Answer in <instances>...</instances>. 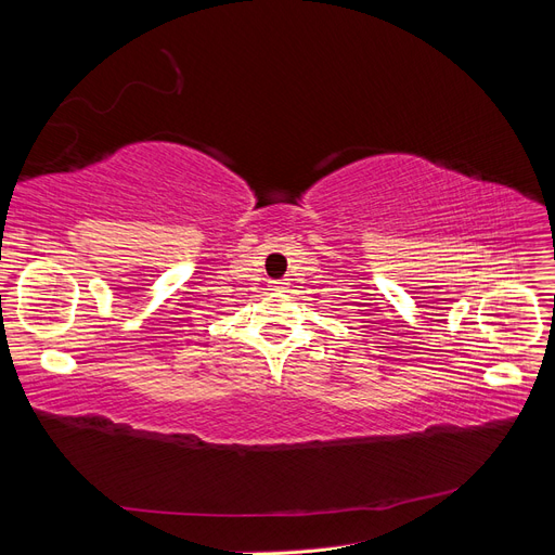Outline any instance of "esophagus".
<instances>
[{
	"label": "esophagus",
	"mask_w": 555,
	"mask_h": 555,
	"mask_svg": "<svg viewBox=\"0 0 555 555\" xmlns=\"http://www.w3.org/2000/svg\"><path fill=\"white\" fill-rule=\"evenodd\" d=\"M287 287H289L287 280H273V282H271V289H273V292H287Z\"/></svg>",
	"instance_id": "esophagus-1"
}]
</instances>
